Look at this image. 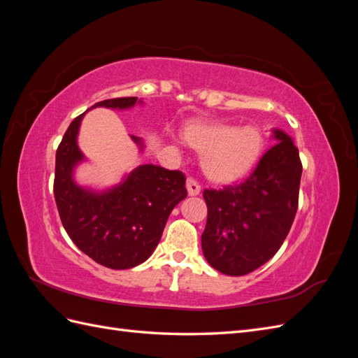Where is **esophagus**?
<instances>
[{"label": "esophagus", "instance_id": "1", "mask_svg": "<svg viewBox=\"0 0 358 358\" xmlns=\"http://www.w3.org/2000/svg\"><path fill=\"white\" fill-rule=\"evenodd\" d=\"M187 189L189 196H199L200 191H201V185L197 179L194 178H188L187 179Z\"/></svg>", "mask_w": 358, "mask_h": 358}]
</instances>
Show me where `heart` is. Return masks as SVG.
Instances as JSON below:
<instances>
[{"label":"heart","mask_w":358,"mask_h":358,"mask_svg":"<svg viewBox=\"0 0 358 358\" xmlns=\"http://www.w3.org/2000/svg\"><path fill=\"white\" fill-rule=\"evenodd\" d=\"M187 143L203 154V169L216 182L245 176L263 152L264 140L255 127L236 128L212 124L192 125L185 131Z\"/></svg>","instance_id":"heart-1"}]
</instances>
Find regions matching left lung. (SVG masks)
I'll return each mask as SVG.
<instances>
[{"label": "left lung", "mask_w": 358, "mask_h": 358, "mask_svg": "<svg viewBox=\"0 0 358 358\" xmlns=\"http://www.w3.org/2000/svg\"><path fill=\"white\" fill-rule=\"evenodd\" d=\"M245 180L221 189L206 188L208 221L201 249L221 273L242 276L267 263L282 246L296 218L301 161L284 131Z\"/></svg>", "instance_id": "8db88e82"}]
</instances>
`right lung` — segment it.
Instances as JSON below:
<instances>
[{
    "instance_id": "add662e5",
    "label": "right lung",
    "mask_w": 358,
    "mask_h": 358,
    "mask_svg": "<svg viewBox=\"0 0 358 358\" xmlns=\"http://www.w3.org/2000/svg\"><path fill=\"white\" fill-rule=\"evenodd\" d=\"M136 101L137 96H122L92 107L127 109ZM83 115L73 119L57 149L53 196L59 218L74 245L94 262L116 270L131 268L154 252L170 212L187 197V178L179 170L146 164L109 192L79 188L71 170L83 158L76 143Z\"/></svg>"
}]
</instances>
